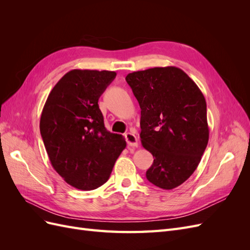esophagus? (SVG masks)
<instances>
[{
	"mask_svg": "<svg viewBox=\"0 0 250 250\" xmlns=\"http://www.w3.org/2000/svg\"><path fill=\"white\" fill-rule=\"evenodd\" d=\"M125 139H126L128 146H131V147L139 146V139L137 138V135H135L133 132H127L125 134Z\"/></svg>",
	"mask_w": 250,
	"mask_h": 250,
	"instance_id": "obj_1",
	"label": "esophagus"
}]
</instances>
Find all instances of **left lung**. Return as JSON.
I'll return each mask as SVG.
<instances>
[{"instance_id": "8db88e82", "label": "left lung", "mask_w": 250, "mask_h": 250, "mask_svg": "<svg viewBox=\"0 0 250 250\" xmlns=\"http://www.w3.org/2000/svg\"><path fill=\"white\" fill-rule=\"evenodd\" d=\"M126 81L141 107L142 145L154 157L146 177L164 190L175 188L197 169L208 145L204 96L176 66L133 72Z\"/></svg>"}]
</instances>
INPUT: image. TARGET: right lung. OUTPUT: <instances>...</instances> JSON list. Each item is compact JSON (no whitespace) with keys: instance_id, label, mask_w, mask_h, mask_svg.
<instances>
[{"instance_id":"add662e5","label":"right lung","mask_w":250,"mask_h":250,"mask_svg":"<svg viewBox=\"0 0 250 250\" xmlns=\"http://www.w3.org/2000/svg\"><path fill=\"white\" fill-rule=\"evenodd\" d=\"M116 72L72 70L53 87L41 116V134L52 167L83 191L108 180L126 147L123 135L104 126L98 100Z\"/></svg>"}]
</instances>
